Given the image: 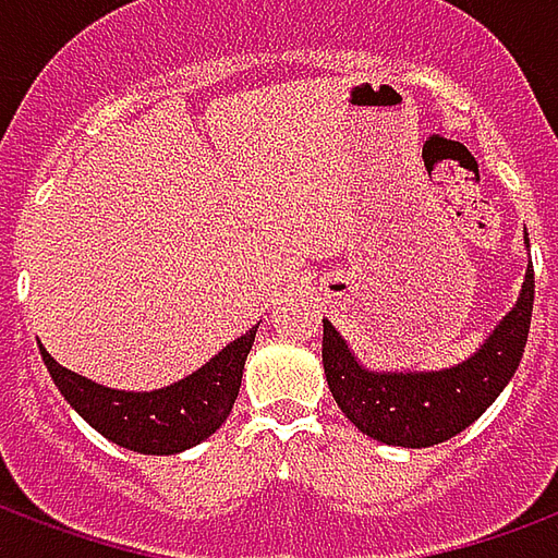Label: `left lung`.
Returning <instances> with one entry per match:
<instances>
[{
	"mask_svg": "<svg viewBox=\"0 0 558 558\" xmlns=\"http://www.w3.org/2000/svg\"><path fill=\"white\" fill-rule=\"evenodd\" d=\"M535 302V268H526L514 311L469 362L439 374H371L323 319V367L340 412L386 445L427 448L478 421L523 359Z\"/></svg>",
	"mask_w": 558,
	"mask_h": 558,
	"instance_id": "left-lung-1",
	"label": "left lung"
}]
</instances>
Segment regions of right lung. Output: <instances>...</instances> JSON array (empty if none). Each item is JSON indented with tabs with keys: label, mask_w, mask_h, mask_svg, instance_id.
<instances>
[{
	"label": "right lung",
	"mask_w": 558,
	"mask_h": 558,
	"mask_svg": "<svg viewBox=\"0 0 558 558\" xmlns=\"http://www.w3.org/2000/svg\"><path fill=\"white\" fill-rule=\"evenodd\" d=\"M254 338L256 326L187 379L143 395L98 386L53 362L44 347L41 359L62 398L110 442L137 454H179L203 442L227 421L239 398L244 359L254 347Z\"/></svg>",
	"instance_id": "right-lung-1"
}]
</instances>
